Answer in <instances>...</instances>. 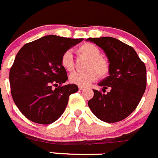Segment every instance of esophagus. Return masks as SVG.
I'll list each match as a JSON object with an SVG mask.
<instances>
[{
    "instance_id": "obj_1",
    "label": "esophagus",
    "mask_w": 158,
    "mask_h": 158,
    "mask_svg": "<svg viewBox=\"0 0 158 158\" xmlns=\"http://www.w3.org/2000/svg\"><path fill=\"white\" fill-rule=\"evenodd\" d=\"M78 88H79V90H81V91H83V90L85 89V87H81V86H79L78 87Z\"/></svg>"
}]
</instances>
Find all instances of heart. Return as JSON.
Segmentation results:
<instances>
[{"label":"heart","mask_w":158,"mask_h":158,"mask_svg":"<svg viewBox=\"0 0 158 158\" xmlns=\"http://www.w3.org/2000/svg\"><path fill=\"white\" fill-rule=\"evenodd\" d=\"M77 53L85 56L90 59L88 71L73 72L70 76V81L78 86L86 87L97 80L98 77H106L110 70V64L106 58L101 56V51L97 46L86 43L77 49ZM62 67L67 71H72L74 68L73 54L70 50L64 52L61 56Z\"/></svg>","instance_id":"heart-1"}]
</instances>
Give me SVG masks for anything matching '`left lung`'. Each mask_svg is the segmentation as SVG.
I'll use <instances>...</instances> for the list:
<instances>
[{
    "label": "left lung",
    "instance_id": "left-lung-1",
    "mask_svg": "<svg viewBox=\"0 0 158 158\" xmlns=\"http://www.w3.org/2000/svg\"><path fill=\"white\" fill-rule=\"evenodd\" d=\"M106 52L110 64L109 76L98 84L102 91L93 90L88 107L106 123H117L137 107L147 87V70L133 47L112 37L89 38Z\"/></svg>",
    "mask_w": 158,
    "mask_h": 158
}]
</instances>
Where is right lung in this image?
Segmentation results:
<instances>
[{
    "label": "right lung",
    "instance_id": "add662e5",
    "mask_svg": "<svg viewBox=\"0 0 158 158\" xmlns=\"http://www.w3.org/2000/svg\"><path fill=\"white\" fill-rule=\"evenodd\" d=\"M82 40L46 35L26 43L19 51L9 73L10 93L28 119L48 125L64 113L69 96L78 88L64 85L68 77L61 65V56Z\"/></svg>",
    "mask_w": 158,
    "mask_h": 158
}]
</instances>
